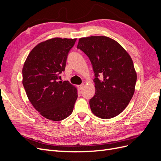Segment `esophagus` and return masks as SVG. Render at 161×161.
I'll list each match as a JSON object with an SVG mask.
<instances>
[{
    "mask_svg": "<svg viewBox=\"0 0 161 161\" xmlns=\"http://www.w3.org/2000/svg\"><path fill=\"white\" fill-rule=\"evenodd\" d=\"M83 87H84V84H82L78 86V88H79V90H82V89H83Z\"/></svg>",
    "mask_w": 161,
    "mask_h": 161,
    "instance_id": "obj_1",
    "label": "esophagus"
}]
</instances>
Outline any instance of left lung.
Masks as SVG:
<instances>
[{
	"label": "left lung",
	"mask_w": 161,
	"mask_h": 161,
	"mask_svg": "<svg viewBox=\"0 0 161 161\" xmlns=\"http://www.w3.org/2000/svg\"><path fill=\"white\" fill-rule=\"evenodd\" d=\"M77 48L89 57L95 73V94L89 101L92 112L102 119L119 115L132 98L137 80L129 53L106 36L80 38ZM100 74L104 77L101 81Z\"/></svg>",
	"instance_id": "1"
}]
</instances>
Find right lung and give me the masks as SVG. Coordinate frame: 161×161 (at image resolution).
<instances>
[{"label":"right lung","instance_id":"add662e5","mask_svg":"<svg viewBox=\"0 0 161 161\" xmlns=\"http://www.w3.org/2000/svg\"><path fill=\"white\" fill-rule=\"evenodd\" d=\"M76 39L55 37L39 43L29 53L22 70L23 85L29 100L40 114L61 121L72 113L77 89L69 81H59L67 56Z\"/></svg>","mask_w":161,"mask_h":161}]
</instances>
